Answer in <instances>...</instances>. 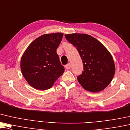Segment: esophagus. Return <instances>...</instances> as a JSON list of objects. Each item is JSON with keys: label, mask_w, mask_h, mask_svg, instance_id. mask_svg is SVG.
Returning <instances> with one entry per match:
<instances>
[{"label": "esophagus", "mask_w": 130, "mask_h": 130, "mask_svg": "<svg viewBox=\"0 0 130 130\" xmlns=\"http://www.w3.org/2000/svg\"><path fill=\"white\" fill-rule=\"evenodd\" d=\"M65 67L66 68L67 70H69L71 68V64L70 63H69L67 64H66L65 66Z\"/></svg>", "instance_id": "obj_1"}]
</instances>
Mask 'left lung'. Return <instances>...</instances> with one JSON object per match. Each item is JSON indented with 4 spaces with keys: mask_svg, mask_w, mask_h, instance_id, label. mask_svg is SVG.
Wrapping results in <instances>:
<instances>
[{
    "mask_svg": "<svg viewBox=\"0 0 130 130\" xmlns=\"http://www.w3.org/2000/svg\"><path fill=\"white\" fill-rule=\"evenodd\" d=\"M65 37L77 49L83 64L84 71L77 77L79 83L93 93L104 90L115 73L111 54L102 43L90 35L73 33L65 35Z\"/></svg>",
    "mask_w": 130,
    "mask_h": 130,
    "instance_id": "left-lung-1",
    "label": "left lung"
}]
</instances>
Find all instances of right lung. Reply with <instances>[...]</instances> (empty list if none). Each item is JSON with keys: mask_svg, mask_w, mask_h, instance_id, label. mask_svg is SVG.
<instances>
[{"mask_svg": "<svg viewBox=\"0 0 130 130\" xmlns=\"http://www.w3.org/2000/svg\"><path fill=\"white\" fill-rule=\"evenodd\" d=\"M63 33L45 34L31 42L22 56L20 68L24 78L37 90L49 89L63 74L56 50Z\"/></svg>", "mask_w": 130, "mask_h": 130, "instance_id": "right-lung-1", "label": "right lung"}]
</instances>
